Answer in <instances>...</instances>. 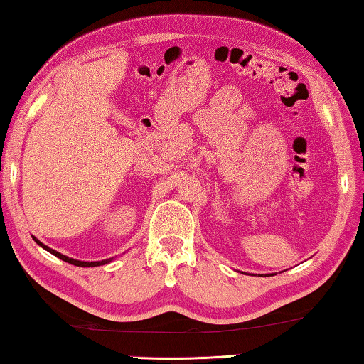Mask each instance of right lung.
<instances>
[{
    "label": "right lung",
    "mask_w": 364,
    "mask_h": 364,
    "mask_svg": "<svg viewBox=\"0 0 364 364\" xmlns=\"http://www.w3.org/2000/svg\"><path fill=\"white\" fill-rule=\"evenodd\" d=\"M36 241V244L38 245H41L43 249L45 250H48L49 254H53L54 257H58V258H60V260H64V262H67V263H70V264H75V267H101V264H106V263H109L110 260H112V258H107V260H102V262H80V260H75V258H70V257H67V255H63V254H59V252H56L54 249H49L48 245H45V244H41L38 239H35Z\"/></svg>",
    "instance_id": "obj_1"
}]
</instances>
